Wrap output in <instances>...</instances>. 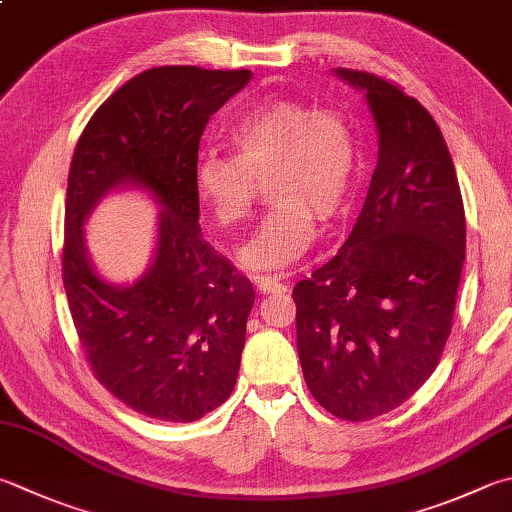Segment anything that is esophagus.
Returning a JSON list of instances; mask_svg holds the SVG:
<instances>
[{
    "label": "esophagus",
    "instance_id": "1",
    "mask_svg": "<svg viewBox=\"0 0 512 512\" xmlns=\"http://www.w3.org/2000/svg\"><path fill=\"white\" fill-rule=\"evenodd\" d=\"M285 278L287 274H254L252 281L260 289V294H274V292H283Z\"/></svg>",
    "mask_w": 512,
    "mask_h": 512
}]
</instances>
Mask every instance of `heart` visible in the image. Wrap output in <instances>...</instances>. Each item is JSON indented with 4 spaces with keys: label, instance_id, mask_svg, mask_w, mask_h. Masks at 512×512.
<instances>
[{
    "label": "heart",
    "instance_id": "b5f03b06",
    "mask_svg": "<svg viewBox=\"0 0 512 512\" xmlns=\"http://www.w3.org/2000/svg\"><path fill=\"white\" fill-rule=\"evenodd\" d=\"M231 156L205 151L196 162V194L220 227L245 223L258 182L274 202L240 247L252 269L296 263L316 238V216L343 211L359 165V140L345 113L301 100H269L227 133Z\"/></svg>",
    "mask_w": 512,
    "mask_h": 512
}]
</instances>
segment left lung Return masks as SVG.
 <instances>
[{
  "instance_id": "obj_1",
  "label": "left lung",
  "mask_w": 512,
  "mask_h": 512,
  "mask_svg": "<svg viewBox=\"0 0 512 512\" xmlns=\"http://www.w3.org/2000/svg\"><path fill=\"white\" fill-rule=\"evenodd\" d=\"M365 91L379 160L352 234L298 281L296 347L314 399L345 421L399 408L430 379L452 330L466 214L435 118L379 75L336 69Z\"/></svg>"
}]
</instances>
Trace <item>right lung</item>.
<instances>
[{
	"label": "right lung",
	"instance_id": "1",
	"mask_svg": "<svg viewBox=\"0 0 512 512\" xmlns=\"http://www.w3.org/2000/svg\"><path fill=\"white\" fill-rule=\"evenodd\" d=\"M252 71L158 66L122 84L86 124L69 169L62 278L86 361L144 417L189 423L229 399L254 287L200 238L196 162L202 131ZM120 184L163 207L154 263L133 286L102 282L83 220Z\"/></svg>",
	"mask_w": 512,
	"mask_h": 512
}]
</instances>
